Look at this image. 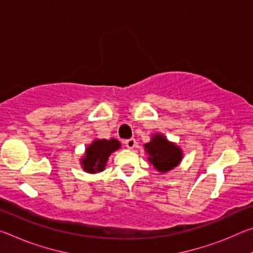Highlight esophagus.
I'll use <instances>...</instances> for the list:
<instances>
[{"label": "esophagus", "instance_id": "34e87169", "mask_svg": "<svg viewBox=\"0 0 253 253\" xmlns=\"http://www.w3.org/2000/svg\"><path fill=\"white\" fill-rule=\"evenodd\" d=\"M124 144H125V146L127 148L132 149L136 146V140L134 138H129V139H126L125 142H124Z\"/></svg>", "mask_w": 253, "mask_h": 253}]
</instances>
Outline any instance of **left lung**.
Wrapping results in <instances>:
<instances>
[{"mask_svg":"<svg viewBox=\"0 0 253 253\" xmlns=\"http://www.w3.org/2000/svg\"><path fill=\"white\" fill-rule=\"evenodd\" d=\"M145 151L151 156L148 160L154 168L162 173L174 169L182 158L181 149L158 134L153 137L151 142L145 144Z\"/></svg>","mask_w":253,"mask_h":253,"instance_id":"left-lung-1","label":"left lung"}]
</instances>
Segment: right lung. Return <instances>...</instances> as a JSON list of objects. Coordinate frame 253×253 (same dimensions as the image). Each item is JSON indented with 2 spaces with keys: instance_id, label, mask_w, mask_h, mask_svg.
<instances>
[{
  "instance_id": "obj_1",
  "label": "right lung",
  "mask_w": 253,
  "mask_h": 253,
  "mask_svg": "<svg viewBox=\"0 0 253 253\" xmlns=\"http://www.w3.org/2000/svg\"><path fill=\"white\" fill-rule=\"evenodd\" d=\"M121 147L116 139H97L85 149V156L81 160L84 169L88 173L104 170L106 162L113 152Z\"/></svg>"
}]
</instances>
